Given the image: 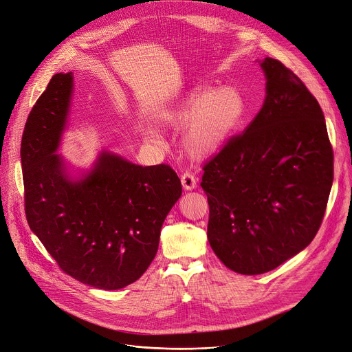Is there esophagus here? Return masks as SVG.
Wrapping results in <instances>:
<instances>
[{
	"mask_svg": "<svg viewBox=\"0 0 352 352\" xmlns=\"http://www.w3.org/2000/svg\"><path fill=\"white\" fill-rule=\"evenodd\" d=\"M181 182H182V186H184L185 189L190 190V189H194V188L197 186L198 179L194 177V174H190V173H184V174H182V177H181Z\"/></svg>",
	"mask_w": 352,
	"mask_h": 352,
	"instance_id": "obj_1",
	"label": "esophagus"
}]
</instances>
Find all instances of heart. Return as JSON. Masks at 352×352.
Listing matches in <instances>:
<instances>
[{"label": "heart", "instance_id": "1", "mask_svg": "<svg viewBox=\"0 0 352 352\" xmlns=\"http://www.w3.org/2000/svg\"><path fill=\"white\" fill-rule=\"evenodd\" d=\"M245 111L243 95L234 87L214 89L212 85H194L171 107L160 112V120L171 126H184L182 146L197 158L217 151L236 131ZM146 138L157 140L154 131Z\"/></svg>", "mask_w": 352, "mask_h": 352}]
</instances>
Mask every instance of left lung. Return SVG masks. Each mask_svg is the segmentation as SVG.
I'll list each match as a JSON object with an SVG mask.
<instances>
[{
  "instance_id": "8db88e82",
  "label": "left lung",
  "mask_w": 352,
  "mask_h": 352,
  "mask_svg": "<svg viewBox=\"0 0 352 352\" xmlns=\"http://www.w3.org/2000/svg\"><path fill=\"white\" fill-rule=\"evenodd\" d=\"M267 97L247 129L204 166L208 240L243 275L275 270L306 248L323 221L333 147L323 111L279 60L261 61Z\"/></svg>"
}]
</instances>
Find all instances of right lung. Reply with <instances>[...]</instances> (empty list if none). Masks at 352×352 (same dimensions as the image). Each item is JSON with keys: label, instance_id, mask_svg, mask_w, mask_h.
Returning a JSON list of instances; mask_svg holds the SVG:
<instances>
[{"label": "right lung", "instance_id": "obj_1", "mask_svg": "<svg viewBox=\"0 0 352 352\" xmlns=\"http://www.w3.org/2000/svg\"><path fill=\"white\" fill-rule=\"evenodd\" d=\"M72 92L73 73L54 74L25 123L26 220L63 272L115 291L138 280L154 260L164 219L182 186L167 164L142 167L109 151L72 179L56 154Z\"/></svg>", "mask_w": 352, "mask_h": 352}]
</instances>
